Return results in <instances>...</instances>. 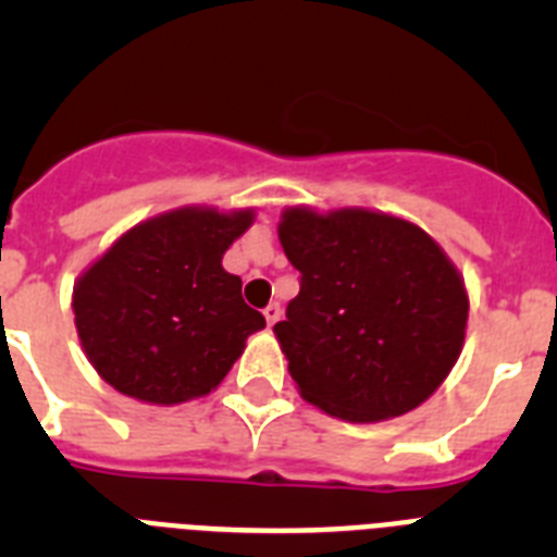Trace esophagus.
I'll return each mask as SVG.
<instances>
[{"label": "esophagus", "mask_w": 557, "mask_h": 557, "mask_svg": "<svg viewBox=\"0 0 557 557\" xmlns=\"http://www.w3.org/2000/svg\"><path fill=\"white\" fill-rule=\"evenodd\" d=\"M264 321H268V326H275V323L282 321V307H278V304H270V307L264 309Z\"/></svg>", "instance_id": "obj_1"}]
</instances>
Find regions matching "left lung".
<instances>
[{
    "mask_svg": "<svg viewBox=\"0 0 557 557\" xmlns=\"http://www.w3.org/2000/svg\"><path fill=\"white\" fill-rule=\"evenodd\" d=\"M278 239L301 293L273 332L309 405L354 424L424 405L455 368L469 321V293L444 248L371 209L289 206Z\"/></svg>",
    "mask_w": 557,
    "mask_h": 557,
    "instance_id": "left-lung-1",
    "label": "left lung"
}]
</instances>
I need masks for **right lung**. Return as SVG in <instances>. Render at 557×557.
<instances>
[{
    "label": "right lung",
    "instance_id": "1",
    "mask_svg": "<svg viewBox=\"0 0 557 557\" xmlns=\"http://www.w3.org/2000/svg\"><path fill=\"white\" fill-rule=\"evenodd\" d=\"M253 209L184 206L133 225L75 282L72 309L88 362L113 391L184 405L225 379L245 339L264 329L223 253Z\"/></svg>",
    "mask_w": 557,
    "mask_h": 557
}]
</instances>
